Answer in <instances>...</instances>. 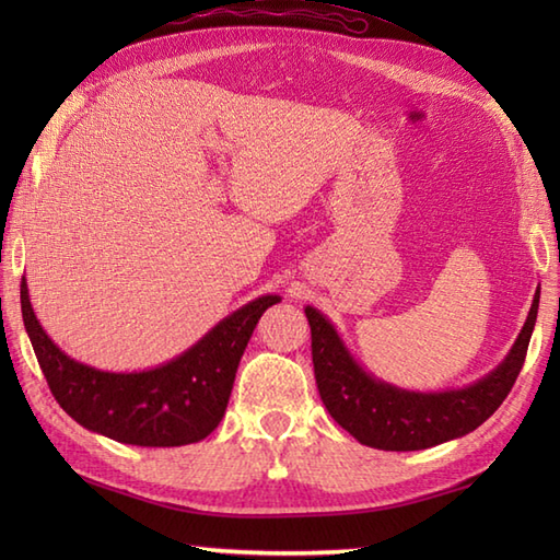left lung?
I'll return each instance as SVG.
<instances>
[{
	"mask_svg": "<svg viewBox=\"0 0 560 560\" xmlns=\"http://www.w3.org/2000/svg\"><path fill=\"white\" fill-rule=\"evenodd\" d=\"M537 311L539 289L508 355L477 383L443 392H413L368 373L329 317L305 305L319 397L343 431L375 450L411 452L462 438L477 431L513 389L525 363Z\"/></svg>",
	"mask_w": 560,
	"mask_h": 560,
	"instance_id": "8db88e82",
	"label": "left lung"
}]
</instances>
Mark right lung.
<instances>
[{"label": "right lung", "mask_w": 560, "mask_h": 560, "mask_svg": "<svg viewBox=\"0 0 560 560\" xmlns=\"http://www.w3.org/2000/svg\"><path fill=\"white\" fill-rule=\"evenodd\" d=\"M279 301L273 293L259 295L175 359L149 371L113 373L59 349L33 313L26 277L21 281L23 325L59 407L86 431L139 447L199 443L221 423L247 341L261 313Z\"/></svg>", "instance_id": "obj_1"}]
</instances>
